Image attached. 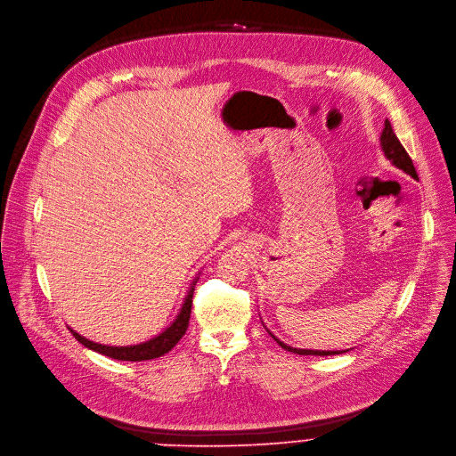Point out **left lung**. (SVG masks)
<instances>
[{
  "label": "left lung",
  "mask_w": 456,
  "mask_h": 456,
  "mask_svg": "<svg viewBox=\"0 0 456 456\" xmlns=\"http://www.w3.org/2000/svg\"><path fill=\"white\" fill-rule=\"evenodd\" d=\"M380 145H382V151L384 154L387 156V160L393 162V166H397L399 169H403L404 173H408L410 176H413V179H418V171H415L413 167V162L411 158L408 156L406 149L403 147V143L399 142V137L395 135L393 128H391V123L386 118V125H384V132L380 135ZM273 338V335H272ZM275 339V338H273ZM277 343H280L285 350L289 352H294V354H300V355H335V354H343V350H300V348H292V346H287L285 343H281L280 339H275Z\"/></svg>",
  "instance_id": "1"
}]
</instances>
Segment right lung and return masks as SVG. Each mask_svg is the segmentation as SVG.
<instances>
[{
  "label": "right lung",
  "mask_w": 456,
  "mask_h": 456,
  "mask_svg": "<svg viewBox=\"0 0 456 456\" xmlns=\"http://www.w3.org/2000/svg\"><path fill=\"white\" fill-rule=\"evenodd\" d=\"M191 298H193V287L188 290L184 305H183L179 316H176V319H175V322L166 331H162L160 335H156L154 339L145 341L142 345H134V346H106V345H98V343H93V341L82 338V335L76 333L74 330H70V331H72L74 338L80 341L84 346H87V348H91L94 352H101V354L108 355V358H113V360H118V362H147V360H154V358H160V355L167 354L176 343L183 339V335L186 333L188 322H190Z\"/></svg>",
  "instance_id": "add662e5"
}]
</instances>
